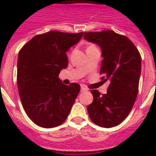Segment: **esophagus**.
Segmentation results:
<instances>
[{
  "mask_svg": "<svg viewBox=\"0 0 156 156\" xmlns=\"http://www.w3.org/2000/svg\"><path fill=\"white\" fill-rule=\"evenodd\" d=\"M88 89H87L86 86H84V85H81V91L82 92H84V91H87Z\"/></svg>",
  "mask_w": 156,
  "mask_h": 156,
  "instance_id": "34e87169",
  "label": "esophagus"
}]
</instances>
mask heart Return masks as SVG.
I'll return each instance as SVG.
<instances>
[{"mask_svg": "<svg viewBox=\"0 0 156 156\" xmlns=\"http://www.w3.org/2000/svg\"><path fill=\"white\" fill-rule=\"evenodd\" d=\"M91 46H93V45H91Z\"/></svg>", "mask_w": 156, "mask_h": 156, "instance_id": "heart-1", "label": "heart"}]
</instances>
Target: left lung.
Here are the masks:
<instances>
[{
  "label": "left lung",
  "instance_id": "left-lung-1",
  "mask_svg": "<svg viewBox=\"0 0 156 156\" xmlns=\"http://www.w3.org/2000/svg\"><path fill=\"white\" fill-rule=\"evenodd\" d=\"M84 38L98 44L102 50V79L109 80L107 94L94 89V101L87 107L89 118L103 128L116 126L131 112L138 93L142 59L139 51L127 37L106 30L84 32Z\"/></svg>",
  "mask_w": 156,
  "mask_h": 156
}]
</instances>
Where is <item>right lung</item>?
Returning <instances> with one entry per match:
<instances>
[{
  "mask_svg": "<svg viewBox=\"0 0 156 156\" xmlns=\"http://www.w3.org/2000/svg\"><path fill=\"white\" fill-rule=\"evenodd\" d=\"M83 34L50 31L35 36L19 51V97L27 116L38 126L57 127L71 112L80 86L76 83L62 84L58 75L68 64L67 51Z\"/></svg>",
  "mask_w": 156,
  "mask_h": 156,
  "instance_id": "1",
  "label": "right lung"
}]
</instances>
